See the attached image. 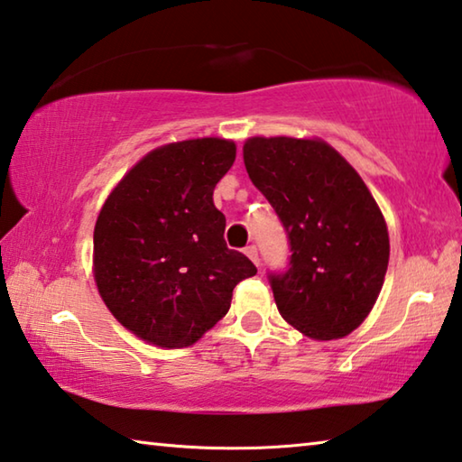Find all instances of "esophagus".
<instances>
[{
	"mask_svg": "<svg viewBox=\"0 0 462 462\" xmlns=\"http://www.w3.org/2000/svg\"><path fill=\"white\" fill-rule=\"evenodd\" d=\"M245 254L248 256L250 261H253L256 267H259V263H261V259H259V250H256V246L254 245H250V246H246L245 248Z\"/></svg>",
	"mask_w": 462,
	"mask_h": 462,
	"instance_id": "esophagus-1",
	"label": "esophagus"
}]
</instances>
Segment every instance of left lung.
<instances>
[{
    "label": "left lung",
    "instance_id": "left-lung-1",
    "mask_svg": "<svg viewBox=\"0 0 462 462\" xmlns=\"http://www.w3.org/2000/svg\"><path fill=\"white\" fill-rule=\"evenodd\" d=\"M245 165L289 238V267L269 283L285 322L316 340L365 322L385 281L389 234L371 191L322 140L254 136Z\"/></svg>",
    "mask_w": 462,
    "mask_h": 462
}]
</instances>
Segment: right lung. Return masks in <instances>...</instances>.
<instances>
[{
    "mask_svg": "<svg viewBox=\"0 0 462 462\" xmlns=\"http://www.w3.org/2000/svg\"><path fill=\"white\" fill-rule=\"evenodd\" d=\"M236 144L195 138L154 148L109 193L93 232V275L107 310L162 348L198 342L228 314L256 267L226 246L216 183Z\"/></svg>",
    "mask_w": 462,
    "mask_h": 462,
    "instance_id": "obj_1",
    "label": "right lung"
}]
</instances>
